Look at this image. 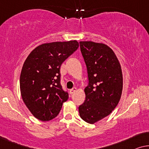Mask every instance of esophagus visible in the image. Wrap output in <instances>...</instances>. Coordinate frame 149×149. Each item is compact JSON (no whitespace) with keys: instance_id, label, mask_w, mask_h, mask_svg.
Here are the masks:
<instances>
[{"instance_id":"34e87169","label":"esophagus","mask_w":149,"mask_h":149,"mask_svg":"<svg viewBox=\"0 0 149 149\" xmlns=\"http://www.w3.org/2000/svg\"><path fill=\"white\" fill-rule=\"evenodd\" d=\"M76 91H77V88H73L72 89H71V90H70V93L71 94V95H72V94L75 93V92H76Z\"/></svg>"}]
</instances>
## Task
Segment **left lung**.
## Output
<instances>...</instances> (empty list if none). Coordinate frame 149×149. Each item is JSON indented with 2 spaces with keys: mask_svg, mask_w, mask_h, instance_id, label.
I'll list each match as a JSON object with an SVG mask.
<instances>
[{
  "mask_svg": "<svg viewBox=\"0 0 149 149\" xmlns=\"http://www.w3.org/2000/svg\"><path fill=\"white\" fill-rule=\"evenodd\" d=\"M79 45L89 84L79 113L84 121L94 124L109 116L118 104L123 89L122 71L116 54L107 45L92 41H81Z\"/></svg>",
  "mask_w": 149,
  "mask_h": 149,
  "instance_id": "left-lung-1",
  "label": "left lung"
}]
</instances>
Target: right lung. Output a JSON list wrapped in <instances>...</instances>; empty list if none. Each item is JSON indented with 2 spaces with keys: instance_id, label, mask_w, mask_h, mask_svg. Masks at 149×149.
Masks as SVG:
<instances>
[{
  "instance_id": "1",
  "label": "right lung",
  "mask_w": 149,
  "mask_h": 149,
  "mask_svg": "<svg viewBox=\"0 0 149 149\" xmlns=\"http://www.w3.org/2000/svg\"><path fill=\"white\" fill-rule=\"evenodd\" d=\"M78 47L76 40L45 43L36 47L25 61L20 75L21 95L36 119H54L68 99L60 84V69Z\"/></svg>"
}]
</instances>
